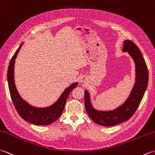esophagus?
<instances>
[{
    "mask_svg": "<svg viewBox=\"0 0 155 155\" xmlns=\"http://www.w3.org/2000/svg\"><path fill=\"white\" fill-rule=\"evenodd\" d=\"M87 80H88L86 76H85V75H83V76L81 77L80 78V82L82 84H85L87 81Z\"/></svg>",
    "mask_w": 155,
    "mask_h": 155,
    "instance_id": "1",
    "label": "esophagus"
}]
</instances>
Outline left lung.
<instances>
[{
  "label": "left lung",
  "mask_w": 155,
  "mask_h": 155,
  "mask_svg": "<svg viewBox=\"0 0 155 155\" xmlns=\"http://www.w3.org/2000/svg\"><path fill=\"white\" fill-rule=\"evenodd\" d=\"M122 51L128 52L135 64V82L131 91L123 104L109 111H101L94 107L90 94L85 89V107L88 115L97 124L114 126L129 120L138 107L148 85L149 71L141 51L132 41L126 40Z\"/></svg>",
  "instance_id": "1"
}]
</instances>
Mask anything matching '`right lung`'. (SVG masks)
<instances>
[{"label": "right lung", "mask_w": 155, "mask_h": 155, "mask_svg": "<svg viewBox=\"0 0 155 155\" xmlns=\"http://www.w3.org/2000/svg\"><path fill=\"white\" fill-rule=\"evenodd\" d=\"M24 42L20 44L18 50L14 54L8 68L7 80L10 96L16 111L24 120L36 125H48L60 117L64 111L69 95L74 88L77 87L78 82H75L65 89L58 100L50 106L38 107L28 104L19 94L15 82V60Z\"/></svg>", "instance_id": "obj_1"}]
</instances>
